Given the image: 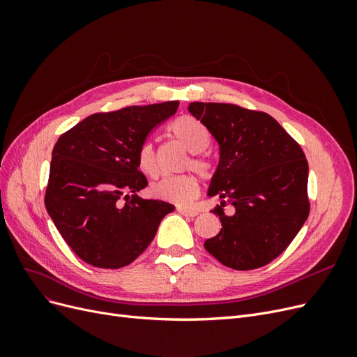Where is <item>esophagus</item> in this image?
<instances>
[{"mask_svg":"<svg viewBox=\"0 0 357 357\" xmlns=\"http://www.w3.org/2000/svg\"><path fill=\"white\" fill-rule=\"evenodd\" d=\"M177 211L183 215H188V218H195V215L199 214V211L195 208H185V207H177Z\"/></svg>","mask_w":357,"mask_h":357,"instance_id":"esophagus-1","label":"esophagus"}]
</instances>
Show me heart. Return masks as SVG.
Here are the masks:
<instances>
[{"label": "heart", "instance_id": "1", "mask_svg": "<svg viewBox=\"0 0 357 357\" xmlns=\"http://www.w3.org/2000/svg\"><path fill=\"white\" fill-rule=\"evenodd\" d=\"M168 134L190 152L186 168L195 169L202 177L213 174V162L202 155L210 144V131L207 126L192 116H180L172 121L168 128ZM137 167L146 177L158 176V165L153 146L143 143L137 150ZM152 195L158 199L174 202L178 205L189 204L199 195V183L193 174H181L164 177L152 186Z\"/></svg>", "mask_w": 357, "mask_h": 357}]
</instances>
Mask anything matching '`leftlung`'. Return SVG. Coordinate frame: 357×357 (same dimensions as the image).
I'll use <instances>...</instances> for the list:
<instances>
[{"label":"left lung","mask_w":357,"mask_h":357,"mask_svg":"<svg viewBox=\"0 0 357 357\" xmlns=\"http://www.w3.org/2000/svg\"><path fill=\"white\" fill-rule=\"evenodd\" d=\"M189 112L218 139L220 160L208 189L220 232L204 243L225 266L248 271L273 262L310 213L308 164L274 117L235 104L192 102ZM234 205L232 215L224 205Z\"/></svg>","instance_id":"obj_1"}]
</instances>
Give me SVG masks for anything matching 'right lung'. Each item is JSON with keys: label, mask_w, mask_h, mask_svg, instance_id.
I'll use <instances>...</instances> for the list:
<instances>
[{"label": "right lung", "mask_w": 357, "mask_h": 357, "mask_svg": "<svg viewBox=\"0 0 357 357\" xmlns=\"http://www.w3.org/2000/svg\"><path fill=\"white\" fill-rule=\"evenodd\" d=\"M178 101L95 113L53 147L45 204L62 238L82 261L117 269L142 255L174 205L143 199L147 178L137 150L177 112Z\"/></svg>", "instance_id": "right-lung-1"}]
</instances>
